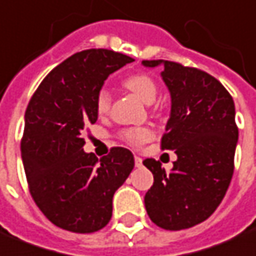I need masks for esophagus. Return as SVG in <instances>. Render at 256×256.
<instances>
[{"label":"esophagus","instance_id":"34e87169","mask_svg":"<svg viewBox=\"0 0 256 256\" xmlns=\"http://www.w3.org/2000/svg\"><path fill=\"white\" fill-rule=\"evenodd\" d=\"M135 166H138V168H140V166H142V158H140V157H138V156H135Z\"/></svg>","mask_w":256,"mask_h":256}]
</instances>
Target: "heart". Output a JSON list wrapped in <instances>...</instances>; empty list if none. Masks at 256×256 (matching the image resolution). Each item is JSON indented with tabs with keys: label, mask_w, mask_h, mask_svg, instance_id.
I'll use <instances>...</instances> for the list:
<instances>
[{
	"label": "heart",
	"mask_w": 256,
	"mask_h": 256,
	"mask_svg": "<svg viewBox=\"0 0 256 256\" xmlns=\"http://www.w3.org/2000/svg\"><path fill=\"white\" fill-rule=\"evenodd\" d=\"M124 86L144 103H153L157 96V84L153 77H150L148 74L138 73L130 76L128 78H125ZM110 102L112 98L108 90H99L95 100L96 112L99 114L108 113L110 108ZM122 138L132 146H142L143 143L148 142L152 138V132L148 128H128L122 131Z\"/></svg>",
	"instance_id": "1"
}]
</instances>
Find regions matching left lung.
I'll list each match as a JSON object with an SVG mask.
<instances>
[{
  "label": "left lung",
  "instance_id": "left-lung-1",
  "mask_svg": "<svg viewBox=\"0 0 256 256\" xmlns=\"http://www.w3.org/2000/svg\"><path fill=\"white\" fill-rule=\"evenodd\" d=\"M162 66L171 94V116L162 150L178 160L166 174L160 161H143L154 176L144 196L148 218L166 230L189 229L210 218L224 200L234 171L238 128L233 98L215 77L170 60H143Z\"/></svg>",
  "mask_w": 256,
  "mask_h": 256
}]
</instances>
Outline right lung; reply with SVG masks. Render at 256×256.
<instances>
[{
  "instance_id": "add662e5",
  "label": "right lung",
  "mask_w": 256,
  "mask_h": 256,
  "mask_svg": "<svg viewBox=\"0 0 256 256\" xmlns=\"http://www.w3.org/2000/svg\"><path fill=\"white\" fill-rule=\"evenodd\" d=\"M132 58L86 50L56 66L32 96L24 114L22 160L32 200L52 224L94 233L112 218L113 196L134 170V156L113 148L98 160L84 152L85 126L95 124L96 96L108 76Z\"/></svg>"
}]
</instances>
